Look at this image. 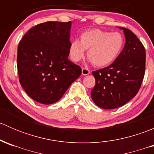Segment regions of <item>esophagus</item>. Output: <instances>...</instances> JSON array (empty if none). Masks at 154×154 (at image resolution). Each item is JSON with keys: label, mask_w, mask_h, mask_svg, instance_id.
I'll use <instances>...</instances> for the list:
<instances>
[{"label": "esophagus", "mask_w": 154, "mask_h": 154, "mask_svg": "<svg viewBox=\"0 0 154 154\" xmlns=\"http://www.w3.org/2000/svg\"><path fill=\"white\" fill-rule=\"evenodd\" d=\"M90 74V71L88 69V68H82V74L83 75H88V74Z\"/></svg>", "instance_id": "esophagus-1"}]
</instances>
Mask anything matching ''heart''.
<instances>
[{
    "instance_id": "obj_1",
    "label": "heart",
    "mask_w": 154,
    "mask_h": 154,
    "mask_svg": "<svg viewBox=\"0 0 154 154\" xmlns=\"http://www.w3.org/2000/svg\"><path fill=\"white\" fill-rule=\"evenodd\" d=\"M125 40L121 33L99 29L85 31L80 40L73 41L69 47V55L74 62H79L87 51L88 60L96 67H104L112 63L123 49Z\"/></svg>"
}]
</instances>
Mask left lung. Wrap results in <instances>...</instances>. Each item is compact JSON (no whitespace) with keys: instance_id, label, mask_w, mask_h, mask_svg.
Here are the masks:
<instances>
[{"instance_id":"8db88e82","label":"left lung","mask_w":154,"mask_h":154,"mask_svg":"<svg viewBox=\"0 0 154 154\" xmlns=\"http://www.w3.org/2000/svg\"><path fill=\"white\" fill-rule=\"evenodd\" d=\"M125 36L120 55L107 67L92 72L95 86L91 91L93 102L105 109L120 107L136 95L145 70V50L130 29L119 27Z\"/></svg>"}]
</instances>
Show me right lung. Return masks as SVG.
Here are the masks:
<instances>
[{"label": "right lung", "mask_w": 154, "mask_h": 154, "mask_svg": "<svg viewBox=\"0 0 154 154\" xmlns=\"http://www.w3.org/2000/svg\"><path fill=\"white\" fill-rule=\"evenodd\" d=\"M71 27V21L42 23L29 29L18 44L20 83L38 103L58 101L81 74L80 66L68 60Z\"/></svg>", "instance_id": "add662e5"}]
</instances>
